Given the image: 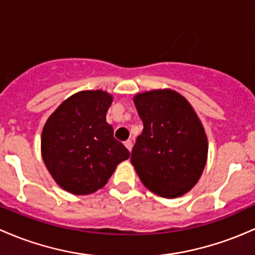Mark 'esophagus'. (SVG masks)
Returning <instances> with one entry per match:
<instances>
[{"label":"esophagus","instance_id":"obj_1","mask_svg":"<svg viewBox=\"0 0 255 255\" xmlns=\"http://www.w3.org/2000/svg\"><path fill=\"white\" fill-rule=\"evenodd\" d=\"M124 144H125V147H127L128 149L131 151V148H132V142H131V141H127V142L124 143Z\"/></svg>","mask_w":255,"mask_h":255}]
</instances>
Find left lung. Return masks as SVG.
Here are the masks:
<instances>
[{"label":"left lung","instance_id":"obj_1","mask_svg":"<svg viewBox=\"0 0 255 255\" xmlns=\"http://www.w3.org/2000/svg\"><path fill=\"white\" fill-rule=\"evenodd\" d=\"M133 104L143 122L131 162L147 189L166 199L195 187L207 162L208 142L193 106L172 89L138 93Z\"/></svg>","mask_w":255,"mask_h":255}]
</instances>
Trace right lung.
I'll list each match as a JSON object with an SVG mask.
<instances>
[{"mask_svg": "<svg viewBox=\"0 0 255 255\" xmlns=\"http://www.w3.org/2000/svg\"><path fill=\"white\" fill-rule=\"evenodd\" d=\"M113 96L104 90L73 94L50 114L41 137L45 167L62 189L89 195L101 189L130 153L106 122Z\"/></svg>", "mask_w": 255, "mask_h": 255, "instance_id": "add662e5", "label": "right lung"}]
</instances>
